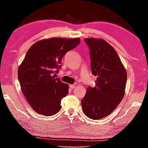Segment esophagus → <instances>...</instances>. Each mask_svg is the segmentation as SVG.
Wrapping results in <instances>:
<instances>
[{
	"label": "esophagus",
	"instance_id": "obj_1",
	"mask_svg": "<svg viewBox=\"0 0 148 148\" xmlns=\"http://www.w3.org/2000/svg\"><path fill=\"white\" fill-rule=\"evenodd\" d=\"M75 86H75V85L71 84V85H70V86H69V87H70V88H71V89H73L74 88V87H75Z\"/></svg>",
	"mask_w": 148,
	"mask_h": 148
}]
</instances>
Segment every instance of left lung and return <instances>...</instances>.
Here are the masks:
<instances>
[{
  "mask_svg": "<svg viewBox=\"0 0 148 148\" xmlns=\"http://www.w3.org/2000/svg\"><path fill=\"white\" fill-rule=\"evenodd\" d=\"M90 50L92 74L97 76L95 87H89L82 100V110L90 119L108 116L125 95L127 75L115 49L102 39L85 38Z\"/></svg>",
  "mask_w": 148,
  "mask_h": 148,
  "instance_id": "left-lung-1",
  "label": "left lung"
}]
</instances>
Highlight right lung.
I'll use <instances>...</instances> for the list:
<instances>
[{
    "mask_svg": "<svg viewBox=\"0 0 148 148\" xmlns=\"http://www.w3.org/2000/svg\"><path fill=\"white\" fill-rule=\"evenodd\" d=\"M79 42V38L43 39L27 51L17 76L24 96L36 113L49 116L60 111L61 100L69 93V85L53 74L59 72L66 52Z\"/></svg>",
    "mask_w": 148,
    "mask_h": 148,
    "instance_id": "add662e5",
    "label": "right lung"
}]
</instances>
